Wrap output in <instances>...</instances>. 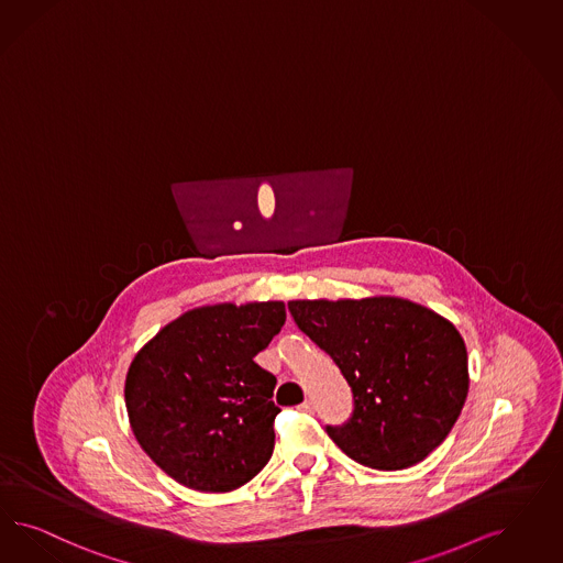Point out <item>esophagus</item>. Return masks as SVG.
Masks as SVG:
<instances>
[{
  "label": "esophagus",
  "instance_id": "34e87169",
  "mask_svg": "<svg viewBox=\"0 0 563 563\" xmlns=\"http://www.w3.org/2000/svg\"><path fill=\"white\" fill-rule=\"evenodd\" d=\"M299 409H301L303 413H313V404L308 399V401H303V404L299 406Z\"/></svg>",
  "mask_w": 563,
  "mask_h": 563
}]
</instances>
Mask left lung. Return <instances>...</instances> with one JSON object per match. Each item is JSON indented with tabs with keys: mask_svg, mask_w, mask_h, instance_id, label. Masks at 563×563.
I'll use <instances>...</instances> for the list:
<instances>
[{
	"mask_svg": "<svg viewBox=\"0 0 563 563\" xmlns=\"http://www.w3.org/2000/svg\"><path fill=\"white\" fill-rule=\"evenodd\" d=\"M289 311L351 387L350 420L327 427L351 460L404 470L445 441L467 397L464 339L449 320L399 297L289 301Z\"/></svg>",
	"mask_w": 563,
	"mask_h": 563,
	"instance_id": "left-lung-1",
	"label": "left lung"
}]
</instances>
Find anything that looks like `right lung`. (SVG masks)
Here are the masks:
<instances>
[{
    "mask_svg": "<svg viewBox=\"0 0 563 563\" xmlns=\"http://www.w3.org/2000/svg\"><path fill=\"white\" fill-rule=\"evenodd\" d=\"M287 320L283 301L187 311L139 351L124 399L139 445L176 483L229 493L274 449L276 378L253 357Z\"/></svg>",
    "mask_w": 563,
    "mask_h": 563,
    "instance_id": "right-lung-1",
    "label": "right lung"
}]
</instances>
